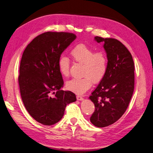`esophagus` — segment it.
Returning <instances> with one entry per match:
<instances>
[{
  "label": "esophagus",
  "mask_w": 153,
  "mask_h": 153,
  "mask_svg": "<svg viewBox=\"0 0 153 153\" xmlns=\"http://www.w3.org/2000/svg\"><path fill=\"white\" fill-rule=\"evenodd\" d=\"M76 99H77V100H78V101H82V100H83V98L82 96H76Z\"/></svg>",
  "instance_id": "1"
}]
</instances>
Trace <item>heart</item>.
<instances>
[{"label": "heart", "mask_w": 153, "mask_h": 153, "mask_svg": "<svg viewBox=\"0 0 153 153\" xmlns=\"http://www.w3.org/2000/svg\"><path fill=\"white\" fill-rule=\"evenodd\" d=\"M75 62L82 64L80 78H74L66 83V87L77 94H83L91 87L92 83L98 84L103 80L108 68V59L102 51L95 52L85 44L76 45L70 52ZM59 69L61 75L65 77L69 75L70 61L62 57L59 61Z\"/></svg>", "instance_id": "obj_1"}]
</instances>
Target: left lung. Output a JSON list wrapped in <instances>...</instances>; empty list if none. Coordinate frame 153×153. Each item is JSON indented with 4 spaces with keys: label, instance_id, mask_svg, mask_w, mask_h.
<instances>
[{
    "label": "left lung",
    "instance_id": "1",
    "mask_svg": "<svg viewBox=\"0 0 153 153\" xmlns=\"http://www.w3.org/2000/svg\"><path fill=\"white\" fill-rule=\"evenodd\" d=\"M94 39L104 42L108 68L89 96L95 106L90 121L95 126L103 128L116 122L126 112L134 91L135 67L131 54L119 41L99 36Z\"/></svg>",
    "mask_w": 153,
    "mask_h": 153
}]
</instances>
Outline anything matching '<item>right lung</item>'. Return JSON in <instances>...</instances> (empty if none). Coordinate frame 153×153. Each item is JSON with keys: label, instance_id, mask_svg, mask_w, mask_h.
<instances>
[{"label": "right lung", "instance_id": "1", "mask_svg": "<svg viewBox=\"0 0 153 153\" xmlns=\"http://www.w3.org/2000/svg\"><path fill=\"white\" fill-rule=\"evenodd\" d=\"M76 37L69 32H44L23 53L18 76L22 101L31 117L42 124L58 123L66 105L76 100L73 92L60 90L64 81L59 69L61 53Z\"/></svg>", "mask_w": 153, "mask_h": 153}]
</instances>
